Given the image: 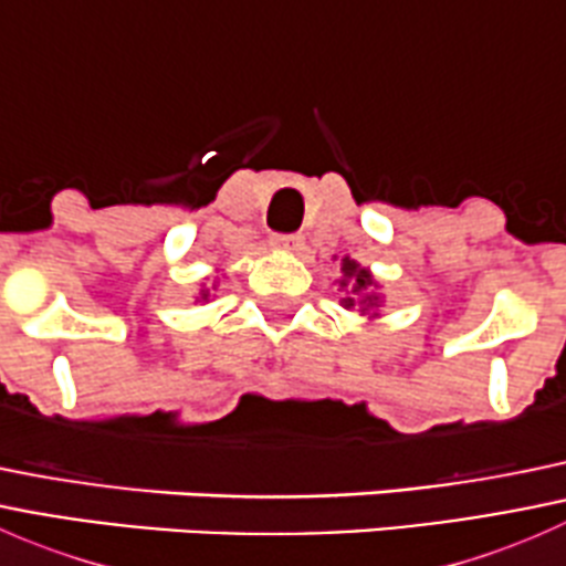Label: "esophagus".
<instances>
[{
	"label": "esophagus",
	"instance_id": "34e87169",
	"mask_svg": "<svg viewBox=\"0 0 566 566\" xmlns=\"http://www.w3.org/2000/svg\"><path fill=\"white\" fill-rule=\"evenodd\" d=\"M271 247L279 251H290V254H298V251L304 249V238L301 235H273Z\"/></svg>",
	"mask_w": 566,
	"mask_h": 566
}]
</instances>
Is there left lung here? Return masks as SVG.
Instances as JSON below:
<instances>
[{
  "mask_svg": "<svg viewBox=\"0 0 566 566\" xmlns=\"http://www.w3.org/2000/svg\"><path fill=\"white\" fill-rule=\"evenodd\" d=\"M339 273L336 279L339 284V304L347 312H358L367 319H378L380 310H384V293H380V282L375 279V273L369 268H364L361 262L353 260V256H342Z\"/></svg>",
  "mask_w": 566,
  "mask_h": 566,
  "instance_id": "left-lung-1",
  "label": "left lung"
}]
</instances>
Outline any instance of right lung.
I'll return each mask as SVG.
<instances>
[{
	"label": "right lung",
	"instance_id": "1",
	"mask_svg": "<svg viewBox=\"0 0 566 566\" xmlns=\"http://www.w3.org/2000/svg\"><path fill=\"white\" fill-rule=\"evenodd\" d=\"M216 273H221V271H219V268H216ZM219 282H221V279H219V276H216V279H213V282H202V284H199V293H197V304H208V301H210V298H213V293H216V290H219Z\"/></svg>",
	"mask_w": 566,
	"mask_h": 566
}]
</instances>
